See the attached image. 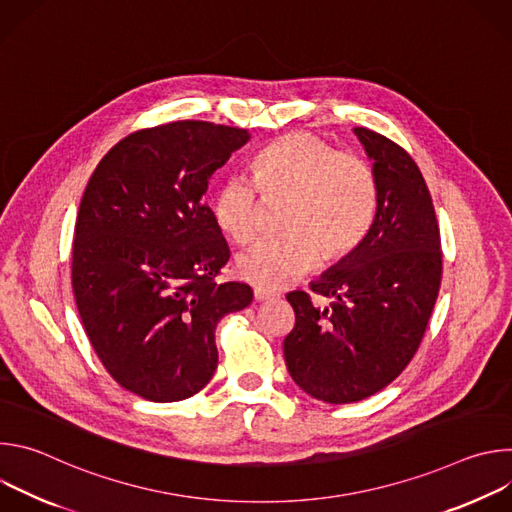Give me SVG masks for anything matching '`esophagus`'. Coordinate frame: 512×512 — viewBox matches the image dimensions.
<instances>
[{
  "mask_svg": "<svg viewBox=\"0 0 512 512\" xmlns=\"http://www.w3.org/2000/svg\"><path fill=\"white\" fill-rule=\"evenodd\" d=\"M253 298H255V302H269V300H273V294L265 289H255Z\"/></svg>",
  "mask_w": 512,
  "mask_h": 512,
  "instance_id": "esophagus-1",
  "label": "esophagus"
}]
</instances>
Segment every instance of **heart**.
Returning <instances> with one entry per match:
<instances>
[{
  "label": "heart",
  "mask_w": 512,
  "mask_h": 512,
  "mask_svg": "<svg viewBox=\"0 0 512 512\" xmlns=\"http://www.w3.org/2000/svg\"><path fill=\"white\" fill-rule=\"evenodd\" d=\"M251 178L231 176L218 186L212 216L227 237L245 245L257 235L261 196L287 200L285 237L259 241L237 257V275L257 289L298 281L320 257L346 259L373 229L379 208L373 168L310 131L285 133L265 145L251 162Z\"/></svg>",
  "instance_id": "obj_1"
}]
</instances>
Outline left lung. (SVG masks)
Listing matches in <instances>:
<instances>
[{
	"instance_id": "left-lung-1",
	"label": "left lung",
	"mask_w": 512,
	"mask_h": 512,
	"mask_svg": "<svg viewBox=\"0 0 512 512\" xmlns=\"http://www.w3.org/2000/svg\"><path fill=\"white\" fill-rule=\"evenodd\" d=\"M373 162L379 208L362 245L287 302L296 326L283 340L291 379L324 403L362 401L393 383L417 352L442 283L440 227L425 180L391 139L354 127Z\"/></svg>"
}]
</instances>
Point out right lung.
Segmentation results:
<instances>
[{"mask_svg":"<svg viewBox=\"0 0 512 512\" xmlns=\"http://www.w3.org/2000/svg\"><path fill=\"white\" fill-rule=\"evenodd\" d=\"M251 139L247 129L174 121L123 137L95 168L72 241V291L107 373L172 403L212 379L214 330L247 308V283L214 277L229 245L204 204L208 182Z\"/></svg>","mask_w":512,"mask_h":512,"instance_id":"1","label":"right lung"}]
</instances>
